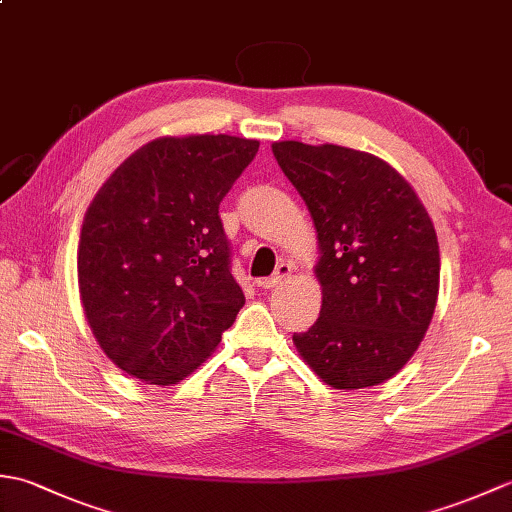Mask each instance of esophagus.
Returning <instances> with one entry per match:
<instances>
[{
    "label": "esophagus",
    "instance_id": "esophagus-1",
    "mask_svg": "<svg viewBox=\"0 0 512 512\" xmlns=\"http://www.w3.org/2000/svg\"><path fill=\"white\" fill-rule=\"evenodd\" d=\"M290 273H292V264L290 262H281L279 266H277V270L273 275H270L268 279H262L259 281V286H262L264 290H270V288H277L281 281H286L288 277H290Z\"/></svg>",
    "mask_w": 512,
    "mask_h": 512
}]
</instances>
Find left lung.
<instances>
[{
  "label": "left lung",
  "mask_w": 512,
  "mask_h": 512,
  "mask_svg": "<svg viewBox=\"0 0 512 512\" xmlns=\"http://www.w3.org/2000/svg\"><path fill=\"white\" fill-rule=\"evenodd\" d=\"M306 202L321 257V314L292 336L334 389L398 374L427 332L440 288L436 228L411 184L378 156L339 145L273 143Z\"/></svg>",
  "instance_id": "left-lung-1"
}]
</instances>
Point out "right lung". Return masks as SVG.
I'll return each mask as SVG.
<instances>
[{"label":"right lung","mask_w":512,"mask_h":512,"mask_svg":"<svg viewBox=\"0 0 512 512\" xmlns=\"http://www.w3.org/2000/svg\"><path fill=\"white\" fill-rule=\"evenodd\" d=\"M257 149L226 134L156 138L94 195L76 255L81 303L103 352L129 376L180 383L244 306L220 202Z\"/></svg>","instance_id":"right-lung-1"}]
</instances>
